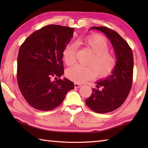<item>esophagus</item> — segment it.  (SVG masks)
Wrapping results in <instances>:
<instances>
[{"label": "esophagus", "instance_id": "obj_1", "mask_svg": "<svg viewBox=\"0 0 148 148\" xmlns=\"http://www.w3.org/2000/svg\"><path fill=\"white\" fill-rule=\"evenodd\" d=\"M74 86L75 88H79L81 86V84L79 83H74Z\"/></svg>", "mask_w": 148, "mask_h": 148}]
</instances>
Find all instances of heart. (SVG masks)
Listing matches in <instances>:
<instances>
[{
    "label": "heart",
    "mask_w": 148,
    "mask_h": 148,
    "mask_svg": "<svg viewBox=\"0 0 148 148\" xmlns=\"http://www.w3.org/2000/svg\"><path fill=\"white\" fill-rule=\"evenodd\" d=\"M77 46L85 47L93 54L88 64L89 65H77L69 69L67 72L69 78L77 83L85 81L95 77H106L111 75L117 65V59L114 55L109 53V45L104 37L92 35L78 39ZM76 49L75 44L65 47L63 51V59L67 66L73 65L76 61Z\"/></svg>",
    "instance_id": "obj_1"
}]
</instances>
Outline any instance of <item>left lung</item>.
I'll list each match as a JSON object with an SVG mask.
<instances>
[{"label": "left lung", "mask_w": 148, "mask_h": 148, "mask_svg": "<svg viewBox=\"0 0 148 148\" xmlns=\"http://www.w3.org/2000/svg\"><path fill=\"white\" fill-rule=\"evenodd\" d=\"M91 29L101 31L108 36L117 59L112 75L97 82V88H92V95L85 101L93 111L102 114L114 111L127 99L133 81V53L126 40L114 30L105 27H93Z\"/></svg>", "instance_id": "1"}]
</instances>
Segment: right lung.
Here are the masks:
<instances>
[{"mask_svg": "<svg viewBox=\"0 0 148 148\" xmlns=\"http://www.w3.org/2000/svg\"><path fill=\"white\" fill-rule=\"evenodd\" d=\"M74 32V28L49 25L35 31L20 46L18 84L24 99L34 108L51 111L74 88L71 81L60 78L64 72L63 51Z\"/></svg>", "mask_w": 148, "mask_h": 148, "instance_id": "add662e5", "label": "right lung"}]
</instances>
